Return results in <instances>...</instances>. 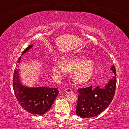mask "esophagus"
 <instances>
[{"instance_id":"obj_1","label":"esophagus","mask_w":129,"mask_h":129,"mask_svg":"<svg viewBox=\"0 0 129 129\" xmlns=\"http://www.w3.org/2000/svg\"><path fill=\"white\" fill-rule=\"evenodd\" d=\"M65 92L67 93L72 92V90L71 88H67V89H65Z\"/></svg>"}]
</instances>
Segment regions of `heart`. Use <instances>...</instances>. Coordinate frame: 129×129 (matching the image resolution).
Instances as JSON below:
<instances>
[{"mask_svg":"<svg viewBox=\"0 0 129 129\" xmlns=\"http://www.w3.org/2000/svg\"><path fill=\"white\" fill-rule=\"evenodd\" d=\"M53 69L54 72L59 76H65L67 72L73 71L74 80L77 82L84 83L92 77L95 65L91 60L85 59L84 56L77 55L65 58L62 65L56 63Z\"/></svg>","mask_w":129,"mask_h":129,"instance_id":"obj_1","label":"heart"}]
</instances>
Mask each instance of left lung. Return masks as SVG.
I'll return each mask as SVG.
<instances>
[{
    "label": "left lung",
    "instance_id": "1",
    "mask_svg": "<svg viewBox=\"0 0 129 129\" xmlns=\"http://www.w3.org/2000/svg\"><path fill=\"white\" fill-rule=\"evenodd\" d=\"M111 70L115 75L109 82L105 88L97 86L93 89L92 85L78 89V95L76 113L82 118L96 116L108 108L112 101L116 88V71L114 65Z\"/></svg>",
    "mask_w": 129,
    "mask_h": 129
}]
</instances>
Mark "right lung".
Listing matches in <instances>:
<instances>
[{"label": "right lung", "instance_id": "right-lung-1", "mask_svg": "<svg viewBox=\"0 0 129 129\" xmlns=\"http://www.w3.org/2000/svg\"><path fill=\"white\" fill-rule=\"evenodd\" d=\"M32 45H29L23 52L22 55L27 52ZM21 57L19 58L13 77V89L15 95L20 106L32 114L42 115L48 111L58 94L57 88L47 87L27 88L21 85L19 77L17 67Z\"/></svg>", "mask_w": 129, "mask_h": 129}]
</instances>
